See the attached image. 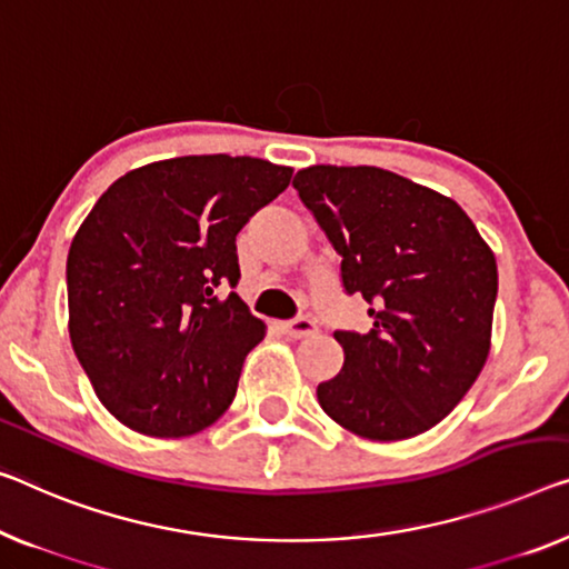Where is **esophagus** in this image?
I'll return each instance as SVG.
<instances>
[{
	"label": "esophagus",
	"instance_id": "esophagus-1",
	"mask_svg": "<svg viewBox=\"0 0 569 569\" xmlns=\"http://www.w3.org/2000/svg\"><path fill=\"white\" fill-rule=\"evenodd\" d=\"M281 329H283L288 337L303 339V337H309V335L317 332V321L309 319V317H296L291 321H286V325H281Z\"/></svg>",
	"mask_w": 569,
	"mask_h": 569
}]
</instances>
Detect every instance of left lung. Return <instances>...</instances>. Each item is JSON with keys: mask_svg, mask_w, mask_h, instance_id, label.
<instances>
[{"mask_svg": "<svg viewBox=\"0 0 569 569\" xmlns=\"http://www.w3.org/2000/svg\"><path fill=\"white\" fill-rule=\"evenodd\" d=\"M299 193L370 303L368 335L339 329L345 366L317 388L329 417L372 442L442 421L480 376L498 296L496 258L460 203L383 168L311 166Z\"/></svg>", "mask_w": 569, "mask_h": 569, "instance_id": "left-lung-1", "label": "left lung"}]
</instances>
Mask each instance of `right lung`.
Wrapping results in <instances>:
<instances>
[{"label":"right lung","mask_w":569,"mask_h":569,"mask_svg":"<svg viewBox=\"0 0 569 569\" xmlns=\"http://www.w3.org/2000/svg\"><path fill=\"white\" fill-rule=\"evenodd\" d=\"M260 158L186 156L101 193L68 252L71 342L99 401L140 435L186 437L232 403L266 325L240 296L234 237L291 181Z\"/></svg>","instance_id":"right-lung-1"}]
</instances>
